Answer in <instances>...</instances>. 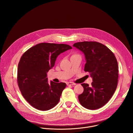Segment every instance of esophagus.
Returning a JSON list of instances; mask_svg holds the SVG:
<instances>
[{
  "label": "esophagus",
  "instance_id": "esophagus-1",
  "mask_svg": "<svg viewBox=\"0 0 133 133\" xmlns=\"http://www.w3.org/2000/svg\"><path fill=\"white\" fill-rule=\"evenodd\" d=\"M76 85L75 83H74L72 82H68L67 83V86H71V85Z\"/></svg>",
  "mask_w": 133,
  "mask_h": 133
}]
</instances>
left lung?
I'll return each instance as SVG.
<instances>
[{"label":"left lung","mask_w":133,"mask_h":133,"mask_svg":"<svg viewBox=\"0 0 133 133\" xmlns=\"http://www.w3.org/2000/svg\"><path fill=\"white\" fill-rule=\"evenodd\" d=\"M74 47L82 51L85 57L84 71L92 78L91 86L83 83V92L78 96L85 108L95 110L101 108L115 92L118 78V67L114 54L106 46L96 42L75 43Z\"/></svg>","instance_id":"obj_1"}]
</instances>
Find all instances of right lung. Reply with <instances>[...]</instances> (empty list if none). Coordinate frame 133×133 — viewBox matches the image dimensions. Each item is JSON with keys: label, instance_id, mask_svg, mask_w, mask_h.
I'll return each mask as SVG.
<instances>
[{"label": "right lung", "instance_id": "1", "mask_svg": "<svg viewBox=\"0 0 133 133\" xmlns=\"http://www.w3.org/2000/svg\"><path fill=\"white\" fill-rule=\"evenodd\" d=\"M72 49L66 44L40 43L21 57L17 69V82L23 96L33 107L48 110L57 104L66 84H49L47 72L54 66L58 56Z\"/></svg>", "mask_w": 133, "mask_h": 133}]
</instances>
